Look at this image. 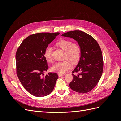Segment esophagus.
Wrapping results in <instances>:
<instances>
[{
	"instance_id": "obj_1",
	"label": "esophagus",
	"mask_w": 121,
	"mask_h": 121,
	"mask_svg": "<svg viewBox=\"0 0 121 121\" xmlns=\"http://www.w3.org/2000/svg\"><path fill=\"white\" fill-rule=\"evenodd\" d=\"M63 75H64V74H60V73H58V77H60L63 76Z\"/></svg>"
}]
</instances>
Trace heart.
Returning <instances> with one entry per match:
<instances>
[{
    "instance_id": "heart-1",
    "label": "heart",
    "mask_w": 121,
    "mask_h": 121,
    "mask_svg": "<svg viewBox=\"0 0 121 121\" xmlns=\"http://www.w3.org/2000/svg\"><path fill=\"white\" fill-rule=\"evenodd\" d=\"M56 45L65 51L64 60L58 62L52 68V70L54 72L64 74L70 69L73 64L76 65L78 63L81 57V49L78 43H73L69 39H61L57 41ZM52 48L47 46L44 52V56L45 59L48 62L52 61Z\"/></svg>"
}]
</instances>
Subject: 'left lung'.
<instances>
[{
	"label": "left lung",
	"instance_id": "8db88e82",
	"mask_svg": "<svg viewBox=\"0 0 121 121\" xmlns=\"http://www.w3.org/2000/svg\"><path fill=\"white\" fill-rule=\"evenodd\" d=\"M61 36L73 38L81 49V57L72 72L73 79L69 86L77 92H88L96 86L103 71L104 61L100 47L93 37L83 31H69ZM75 72L78 74L75 75Z\"/></svg>",
	"mask_w": 121,
	"mask_h": 121
}]
</instances>
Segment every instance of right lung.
Listing matches in <instances>:
<instances>
[{
    "mask_svg": "<svg viewBox=\"0 0 121 121\" xmlns=\"http://www.w3.org/2000/svg\"><path fill=\"white\" fill-rule=\"evenodd\" d=\"M59 34L60 33H39L31 35L23 40L17 51L18 78L25 89L35 96L49 94L56 85L58 77L56 73H48L43 76V72L48 68L44 52Z\"/></svg>",
    "mask_w": 121,
    "mask_h": 121,
    "instance_id": "add662e5",
    "label": "right lung"
}]
</instances>
